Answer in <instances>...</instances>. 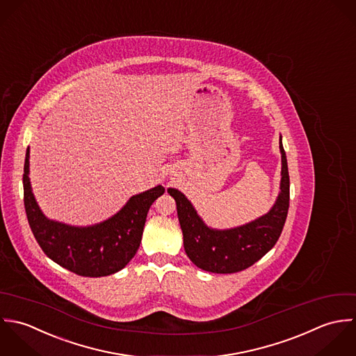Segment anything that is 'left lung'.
I'll list each match as a JSON object with an SVG mask.
<instances>
[{
    "instance_id": "obj_1",
    "label": "left lung",
    "mask_w": 356,
    "mask_h": 356,
    "mask_svg": "<svg viewBox=\"0 0 356 356\" xmlns=\"http://www.w3.org/2000/svg\"><path fill=\"white\" fill-rule=\"evenodd\" d=\"M280 151L282 168L277 201L267 213L243 225L225 229L212 228L181 191L168 188L169 195L176 201L186 254L198 268L214 274L238 273L253 266L274 248L284 229L289 209L290 181L282 136Z\"/></svg>"
}]
</instances>
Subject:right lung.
Wrapping results in <instances>:
<instances>
[{
  "label": "right lung",
  "instance_id": "add662e5",
  "mask_svg": "<svg viewBox=\"0 0 356 356\" xmlns=\"http://www.w3.org/2000/svg\"><path fill=\"white\" fill-rule=\"evenodd\" d=\"M30 148L26 151L23 191L30 228L44 250L56 264L81 277H107L121 271L136 254L142 242L147 212L165 193L152 187L129 198L114 216L93 225L79 227L51 220L40 209L30 183Z\"/></svg>",
  "mask_w": 356,
  "mask_h": 356
}]
</instances>
